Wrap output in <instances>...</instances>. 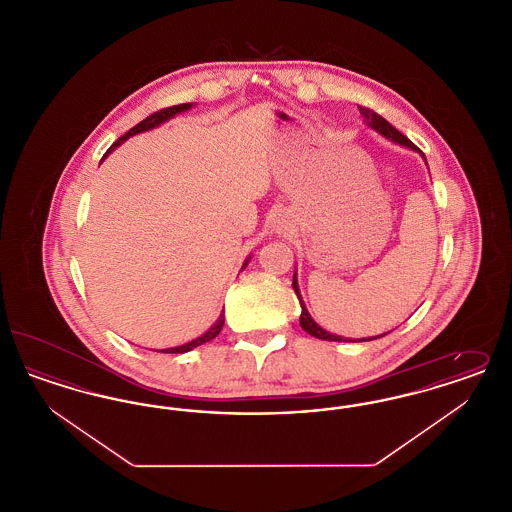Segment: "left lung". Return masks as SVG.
Returning <instances> with one entry per match:
<instances>
[{
    "label": "left lung",
    "instance_id": "8db88e82",
    "mask_svg": "<svg viewBox=\"0 0 512 512\" xmlns=\"http://www.w3.org/2000/svg\"><path fill=\"white\" fill-rule=\"evenodd\" d=\"M359 111H361V115L365 117L366 124L368 126H372L374 130H378L380 134H384V136H388L390 140L393 142H397V144H401V146L411 147V149H416V151H420L418 147L414 146L413 142L407 138V136H403L397 128H393L390 122L386 121L384 117H380L378 113H374L372 109H368V107H361L359 105ZM422 153V151H420ZM422 157H424V153H422ZM424 161H426V157H424ZM293 290L297 293V297H299V303H301V317H299V324H301V328L307 332V334H311V336H315L318 340H328V341H351L345 340V338H340V336H334V334H330V332H326V330H322L320 326H318L317 322L311 318V315L307 313V309H305V305H303V301H301V295H299V288H297V278L293 276Z\"/></svg>",
    "mask_w": 512,
    "mask_h": 512
}]
</instances>
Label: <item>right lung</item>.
<instances>
[{"mask_svg": "<svg viewBox=\"0 0 512 512\" xmlns=\"http://www.w3.org/2000/svg\"><path fill=\"white\" fill-rule=\"evenodd\" d=\"M192 105L190 103H180V105H172V107H165V109H161V111H155V113H151L147 119H144L142 122H138L134 128H130L124 136H121L113 146L109 147V151L111 149H115L117 146H121L122 142L126 140V138H130V136H134V134H138V132H144V130H149V128H155V126H159L161 122L167 121V119H171L174 117L176 113H182V111H186V109H190ZM107 151V153H109ZM105 153V155H107ZM222 326H224V313L220 315L219 320L201 336V338H197V340L190 341V343H184V345H180V347H172V349H165L163 353H186V351H192L194 347L197 345H203V343H207V341L213 340V338H217L219 336L220 330H222Z\"/></svg>", "mask_w": 512, "mask_h": 512, "instance_id": "right-lung-1", "label": "right lung"}]
</instances>
